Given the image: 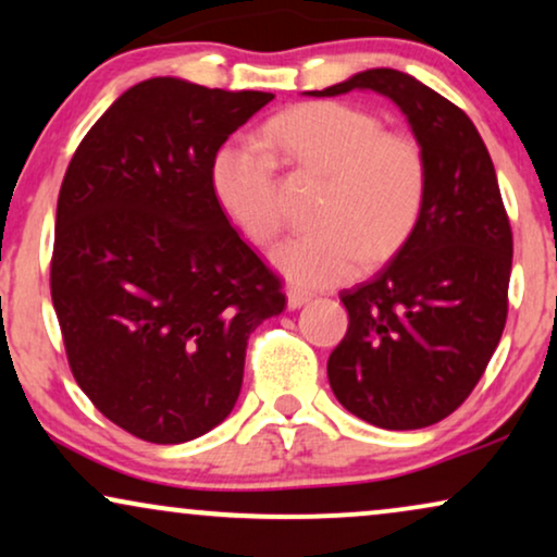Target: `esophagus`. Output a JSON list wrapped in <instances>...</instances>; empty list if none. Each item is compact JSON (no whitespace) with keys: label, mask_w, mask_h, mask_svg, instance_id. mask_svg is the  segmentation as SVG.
Wrapping results in <instances>:
<instances>
[{"label":"esophagus","mask_w":557,"mask_h":557,"mask_svg":"<svg viewBox=\"0 0 557 557\" xmlns=\"http://www.w3.org/2000/svg\"><path fill=\"white\" fill-rule=\"evenodd\" d=\"M306 302H311V295L308 293L287 290V308H290V311H298V308L306 306Z\"/></svg>","instance_id":"esophagus-1"}]
</instances>
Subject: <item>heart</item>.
I'll return each mask as SVG.
<instances>
[{
    "label": "heart",
    "mask_w": 557,
    "mask_h": 557,
    "mask_svg": "<svg viewBox=\"0 0 557 557\" xmlns=\"http://www.w3.org/2000/svg\"><path fill=\"white\" fill-rule=\"evenodd\" d=\"M274 151L302 172L323 174L321 231L274 246L272 267L293 285L319 290L357 277L364 262L396 257L417 228L429 169L419 140L383 131L380 117L342 102H308L267 125ZM218 206L255 244L283 226L277 161L259 140L234 138L210 161Z\"/></svg>",
    "instance_id": "b5f03b06"
}]
</instances>
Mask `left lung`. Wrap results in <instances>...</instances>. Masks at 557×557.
<instances>
[{
  "instance_id": "left-lung-1",
  "label": "left lung",
  "mask_w": 557,
  "mask_h": 557,
  "mask_svg": "<svg viewBox=\"0 0 557 557\" xmlns=\"http://www.w3.org/2000/svg\"><path fill=\"white\" fill-rule=\"evenodd\" d=\"M372 89L406 115L426 157L413 234L375 280L342 293L349 329L329 383L380 429H424L466 400L488 368L509 311L511 226L494 161L457 104L396 69H368L313 97Z\"/></svg>"
}]
</instances>
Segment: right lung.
Masks as SVG:
<instances>
[{"instance_id":"right-lung-1","label":"right lung","mask_w":557,"mask_h":557,"mask_svg":"<svg viewBox=\"0 0 557 557\" xmlns=\"http://www.w3.org/2000/svg\"><path fill=\"white\" fill-rule=\"evenodd\" d=\"M270 100L153 76L91 125L61 182L51 298L69 368L138 440L180 445L221 424L249 334L285 308L210 187L215 151Z\"/></svg>"}]
</instances>
